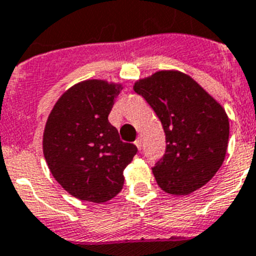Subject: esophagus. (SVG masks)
Masks as SVG:
<instances>
[{
	"mask_svg": "<svg viewBox=\"0 0 256 256\" xmlns=\"http://www.w3.org/2000/svg\"><path fill=\"white\" fill-rule=\"evenodd\" d=\"M135 146L138 147V150H140L142 148V139L140 138H138L136 140H135Z\"/></svg>",
	"mask_w": 256,
	"mask_h": 256,
	"instance_id": "obj_1",
	"label": "esophagus"
}]
</instances>
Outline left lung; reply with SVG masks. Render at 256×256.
I'll return each mask as SVG.
<instances>
[{
  "instance_id": "8db88e82",
  "label": "left lung",
  "mask_w": 256,
  "mask_h": 256,
  "mask_svg": "<svg viewBox=\"0 0 256 256\" xmlns=\"http://www.w3.org/2000/svg\"><path fill=\"white\" fill-rule=\"evenodd\" d=\"M161 121L166 148L152 168L169 194L186 195L204 186L222 165L229 140V120L220 104L188 75L158 72L136 82Z\"/></svg>"
}]
</instances>
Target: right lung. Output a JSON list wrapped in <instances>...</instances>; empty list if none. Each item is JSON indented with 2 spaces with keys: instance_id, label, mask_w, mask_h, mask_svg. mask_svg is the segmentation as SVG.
I'll use <instances>...</instances> for the list:
<instances>
[{
  "instance_id": "right-lung-1",
  "label": "right lung",
  "mask_w": 256,
  "mask_h": 256,
  "mask_svg": "<svg viewBox=\"0 0 256 256\" xmlns=\"http://www.w3.org/2000/svg\"><path fill=\"white\" fill-rule=\"evenodd\" d=\"M121 86L86 80L66 91L45 124L42 150L56 181L80 200L102 203L122 190L138 148L108 121Z\"/></svg>"
}]
</instances>
